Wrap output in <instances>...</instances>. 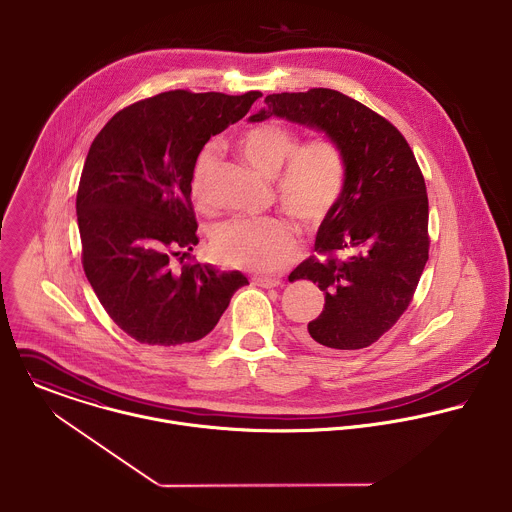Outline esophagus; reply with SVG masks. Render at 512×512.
Masks as SVG:
<instances>
[{
    "mask_svg": "<svg viewBox=\"0 0 512 512\" xmlns=\"http://www.w3.org/2000/svg\"><path fill=\"white\" fill-rule=\"evenodd\" d=\"M253 285L263 287V289H273V287H279L281 281L275 279V277H255V279H253Z\"/></svg>",
    "mask_w": 512,
    "mask_h": 512,
    "instance_id": "obj_1",
    "label": "esophagus"
}]
</instances>
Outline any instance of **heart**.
I'll return each mask as SVG.
<instances>
[{
  "label": "heart",
  "mask_w": 512,
  "mask_h": 512,
  "mask_svg": "<svg viewBox=\"0 0 512 512\" xmlns=\"http://www.w3.org/2000/svg\"><path fill=\"white\" fill-rule=\"evenodd\" d=\"M241 155L261 175L275 179L279 205L305 227L321 225L333 211L345 185V159L329 137L299 145V135L281 123L249 129L239 141ZM217 149L199 151L191 171V197L199 207L211 203V173ZM213 255L231 267L271 273L297 251V229L283 217H233L211 233Z\"/></svg>",
  "instance_id": "b5f03b06"
}]
</instances>
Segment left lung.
Instances as JSON below:
<instances>
[{
  "label": "left lung",
  "mask_w": 512,
  "mask_h": 512,
  "mask_svg": "<svg viewBox=\"0 0 512 512\" xmlns=\"http://www.w3.org/2000/svg\"><path fill=\"white\" fill-rule=\"evenodd\" d=\"M249 117H281L333 139L345 159V185L305 259L289 281L325 293L305 341L353 351L373 345L407 311L429 259V197L419 163L401 131L335 89L273 93ZM344 257L339 258L338 253Z\"/></svg>",
  "instance_id": "8db88e82"
}]
</instances>
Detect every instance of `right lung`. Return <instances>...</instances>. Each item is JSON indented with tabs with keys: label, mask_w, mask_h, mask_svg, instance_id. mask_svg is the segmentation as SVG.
Segmentation results:
<instances>
[{
	"label": "right lung",
	"mask_w": 512,
	"mask_h": 512,
	"mask_svg": "<svg viewBox=\"0 0 512 512\" xmlns=\"http://www.w3.org/2000/svg\"><path fill=\"white\" fill-rule=\"evenodd\" d=\"M259 97L165 91L117 111L89 147L75 201L83 271L115 325L143 345L203 339L249 285L239 271L173 259L199 243L189 187L199 151Z\"/></svg>",
	"instance_id": "1"
}]
</instances>
